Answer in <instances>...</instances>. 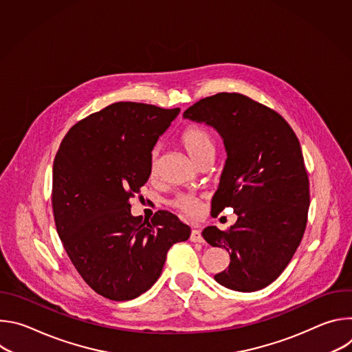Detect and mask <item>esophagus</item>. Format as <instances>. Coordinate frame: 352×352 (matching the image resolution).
Returning <instances> with one entry per match:
<instances>
[{
	"label": "esophagus",
	"instance_id": "esophagus-1",
	"mask_svg": "<svg viewBox=\"0 0 352 352\" xmlns=\"http://www.w3.org/2000/svg\"><path fill=\"white\" fill-rule=\"evenodd\" d=\"M189 239H190L192 242H205V239H204V236H202V232H200L199 230H192Z\"/></svg>",
	"mask_w": 352,
	"mask_h": 352
}]
</instances>
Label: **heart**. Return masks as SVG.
<instances>
[{
  "instance_id": "1",
  "label": "heart",
  "mask_w": 352,
  "mask_h": 352,
  "mask_svg": "<svg viewBox=\"0 0 352 352\" xmlns=\"http://www.w3.org/2000/svg\"><path fill=\"white\" fill-rule=\"evenodd\" d=\"M179 140H181L182 146L185 147L188 155L196 163H199L200 160L208 157V156H212V155L214 156V152H216L214 140H213L212 135L205 128L188 126L181 133ZM156 163H157L156 153H153L152 162H150V171H152V174L156 173ZM173 205L186 214H195L199 210V200L193 195H189V193L177 195L175 199L173 200Z\"/></svg>"
}]
</instances>
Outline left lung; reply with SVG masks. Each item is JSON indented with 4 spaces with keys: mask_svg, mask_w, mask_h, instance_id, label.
I'll return each mask as SVG.
<instances>
[{
    "mask_svg": "<svg viewBox=\"0 0 352 352\" xmlns=\"http://www.w3.org/2000/svg\"><path fill=\"white\" fill-rule=\"evenodd\" d=\"M184 118L214 128L227 153L212 216L232 208L238 220L228 231L202 232L230 254L214 280L234 291L262 289L287 267L307 227L309 179L299 140L280 114L239 93L199 100Z\"/></svg>",
    "mask_w": 352,
    "mask_h": 352,
    "instance_id": "obj_1",
    "label": "left lung"
}]
</instances>
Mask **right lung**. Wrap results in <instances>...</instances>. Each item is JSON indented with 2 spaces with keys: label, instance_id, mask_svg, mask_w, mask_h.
Segmentation results:
<instances>
[{
  "label": "right lung",
  "instance_id": "obj_1",
  "mask_svg": "<svg viewBox=\"0 0 352 352\" xmlns=\"http://www.w3.org/2000/svg\"><path fill=\"white\" fill-rule=\"evenodd\" d=\"M179 109L120 102L75 124L53 166L57 232L78 273L97 294L129 300L152 287L168 249L189 226L160 210L150 221L129 199L150 177L152 150Z\"/></svg>",
  "mask_w": 352,
  "mask_h": 352
}]
</instances>
